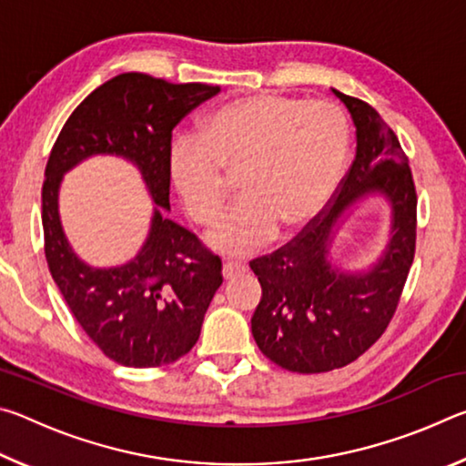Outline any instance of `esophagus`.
<instances>
[{"label": "esophagus", "mask_w": 466, "mask_h": 466, "mask_svg": "<svg viewBox=\"0 0 466 466\" xmlns=\"http://www.w3.org/2000/svg\"><path fill=\"white\" fill-rule=\"evenodd\" d=\"M247 271V267H244L242 263L238 261H226L224 267H222V273H224V279H232L236 278V275H240Z\"/></svg>", "instance_id": "1"}]
</instances>
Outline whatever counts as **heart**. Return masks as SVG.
Segmentation results:
<instances>
[{"label":"heart","instance_id":"heart-1","mask_svg":"<svg viewBox=\"0 0 466 466\" xmlns=\"http://www.w3.org/2000/svg\"><path fill=\"white\" fill-rule=\"evenodd\" d=\"M350 125L329 102L257 94L208 116L199 136H180L168 156L172 185L187 214L216 219L228 177L242 199L205 236L211 248L244 255L275 230L302 226L325 208L341 180Z\"/></svg>","mask_w":466,"mask_h":466}]
</instances>
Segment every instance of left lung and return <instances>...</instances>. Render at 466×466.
I'll use <instances>...</instances> for the list:
<instances>
[{"instance_id": "left-lung-1", "label": "left lung", "mask_w": 466, "mask_h": 466, "mask_svg": "<svg viewBox=\"0 0 466 466\" xmlns=\"http://www.w3.org/2000/svg\"><path fill=\"white\" fill-rule=\"evenodd\" d=\"M333 94L356 125V160L335 199L302 234L250 261L263 288L250 319L252 337L273 364L299 374L343 368L380 339L415 255L417 195L403 147L368 102L335 88ZM366 196L390 203V242L374 264L345 270L329 258V244Z\"/></svg>"}]
</instances>
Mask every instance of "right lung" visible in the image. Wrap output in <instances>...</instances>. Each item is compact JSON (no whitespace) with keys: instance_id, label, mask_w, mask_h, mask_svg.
<instances>
[{"instance_id":"obj_1","label":"right lung","mask_w":466,"mask_h":466,"mask_svg":"<svg viewBox=\"0 0 466 466\" xmlns=\"http://www.w3.org/2000/svg\"><path fill=\"white\" fill-rule=\"evenodd\" d=\"M218 92L219 86L170 84L137 72L116 76L69 115L46 162L43 232L49 271L86 335L121 366H167L191 351L224 281L219 257L167 216L172 129ZM92 155L131 161L155 201L145 244L116 268L82 262L58 216L62 177Z\"/></svg>"}]
</instances>
